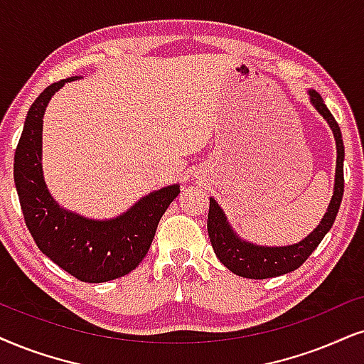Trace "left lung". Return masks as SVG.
Returning <instances> with one entry per match:
<instances>
[{"label": "left lung", "mask_w": 364, "mask_h": 364, "mask_svg": "<svg viewBox=\"0 0 364 364\" xmlns=\"http://www.w3.org/2000/svg\"><path fill=\"white\" fill-rule=\"evenodd\" d=\"M311 102L317 112L328 121L329 127L333 129L336 139V179H334V195L331 198L321 223L317 228L312 230L311 235L304 240L287 247H260L254 243L242 240L240 237L233 232L230 223L227 222L223 210L216 203L213 198H210V211H208V235L211 247H213L216 257L220 262L232 270L233 274L247 279H270L277 275L292 272L301 267L307 260L312 252L316 250L321 240H323L329 228L333 227L336 215H338L339 206H341L343 193H344V144L341 129L338 122L326 107L323 97L316 90H309Z\"/></svg>", "instance_id": "obj_1"}]
</instances>
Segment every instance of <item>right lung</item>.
Instances as JSON below:
<instances>
[{"mask_svg":"<svg viewBox=\"0 0 364 364\" xmlns=\"http://www.w3.org/2000/svg\"><path fill=\"white\" fill-rule=\"evenodd\" d=\"M77 79L55 82L31 104L15 151V186L36 247L75 279L99 284L122 277L141 264L161 216L179 195V185L149 193L110 220L85 218L53 200L41 169L43 114L55 92Z\"/></svg>","mask_w":364,"mask_h":364,"instance_id":"add662e5","label":"right lung"}]
</instances>
